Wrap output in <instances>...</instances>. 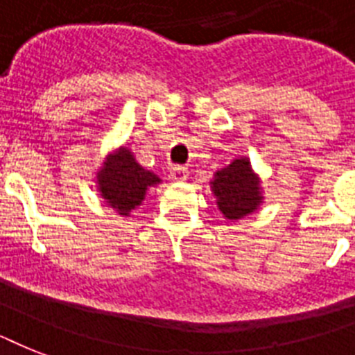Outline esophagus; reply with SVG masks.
Returning <instances> with one entry per match:
<instances>
[{"instance_id":"esophagus-1","label":"esophagus","mask_w":355,"mask_h":355,"mask_svg":"<svg viewBox=\"0 0 355 355\" xmlns=\"http://www.w3.org/2000/svg\"><path fill=\"white\" fill-rule=\"evenodd\" d=\"M169 178L175 180V182H182L188 178V169L182 166H173L171 171H169Z\"/></svg>"}]
</instances>
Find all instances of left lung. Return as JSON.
I'll use <instances>...</instances> for the list:
<instances>
[{"mask_svg":"<svg viewBox=\"0 0 355 355\" xmlns=\"http://www.w3.org/2000/svg\"><path fill=\"white\" fill-rule=\"evenodd\" d=\"M211 191L217 199V208L230 221L243 219L263 202L258 175L252 171L248 158H236L214 175Z\"/></svg>","mask_w":355,"mask_h":355,"instance_id":"left-lung-1","label":"left lung"}]
</instances>
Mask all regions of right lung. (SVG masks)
<instances>
[{
  "label": "right lung",
  "mask_w": 355,
  "mask_h": 355,
  "mask_svg": "<svg viewBox=\"0 0 355 355\" xmlns=\"http://www.w3.org/2000/svg\"><path fill=\"white\" fill-rule=\"evenodd\" d=\"M156 184H160V178L139 166L127 147H119L116 153L108 155L97 171V189L101 197L125 217L141 205L147 189Z\"/></svg>",
  "instance_id": "right-lung-1"
}]
</instances>
